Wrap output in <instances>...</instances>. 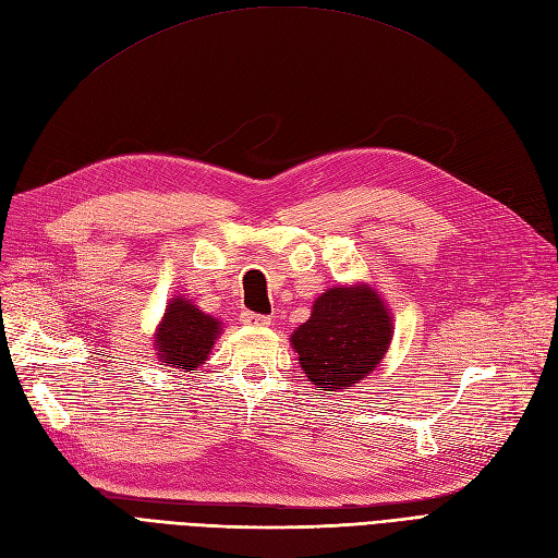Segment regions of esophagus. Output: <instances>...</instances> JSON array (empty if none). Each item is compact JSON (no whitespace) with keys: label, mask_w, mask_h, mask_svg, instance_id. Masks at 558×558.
Returning a JSON list of instances; mask_svg holds the SVG:
<instances>
[{"label":"esophagus","mask_w":558,"mask_h":558,"mask_svg":"<svg viewBox=\"0 0 558 558\" xmlns=\"http://www.w3.org/2000/svg\"><path fill=\"white\" fill-rule=\"evenodd\" d=\"M242 324L253 326V328H267V326H272V318H269V316H260V314L244 312V314H242Z\"/></svg>","instance_id":"obj_1"}]
</instances>
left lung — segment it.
Returning <instances> with one entry per match:
<instances>
[{
  "label": "left lung",
  "mask_w": 558,
  "mask_h": 558,
  "mask_svg": "<svg viewBox=\"0 0 558 558\" xmlns=\"http://www.w3.org/2000/svg\"><path fill=\"white\" fill-rule=\"evenodd\" d=\"M393 340V316L369 283L335 286L320 293L310 318L291 335L300 367L318 391L365 379Z\"/></svg>",
  "instance_id": "1"
}]
</instances>
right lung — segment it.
<instances>
[{"mask_svg":"<svg viewBox=\"0 0 558 558\" xmlns=\"http://www.w3.org/2000/svg\"><path fill=\"white\" fill-rule=\"evenodd\" d=\"M221 332V320L202 312L193 300L174 295L154 332L156 359L172 373H191L207 361Z\"/></svg>","mask_w":558,"mask_h":558,"instance_id":"add662e5","label":"right lung"}]
</instances>
